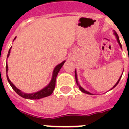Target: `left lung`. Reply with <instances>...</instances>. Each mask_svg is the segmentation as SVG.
I'll return each instance as SVG.
<instances>
[{"mask_svg": "<svg viewBox=\"0 0 129 129\" xmlns=\"http://www.w3.org/2000/svg\"><path fill=\"white\" fill-rule=\"evenodd\" d=\"M113 34H114V35H115V37H116L117 41V43H119V46H120V48H122V45H121V43H120V41H119V37H118V35H117V34L116 32H115V31H114V30H113ZM122 74H123V73H122ZM75 76L76 83H77V86H78V87H79V90H81V92H84V93H86V94H88V95H93V94H92L91 92H88V91H87V90H86L84 89V88H82V87H81V86H80V84H79L78 79H77V71H76V70H75ZM122 75H121V76H120V77H119V79H118V80H117V82H116V84L114 85L113 86V88H111V90H112V89H113V88H115V87L118 84L119 80H120V79H121V77H122Z\"/></svg>", "mask_w": 129, "mask_h": 129, "instance_id": "8db88e82", "label": "left lung"}]
</instances>
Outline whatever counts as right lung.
<instances>
[{
  "label": "right lung",
  "mask_w": 129,
  "mask_h": 129,
  "mask_svg": "<svg viewBox=\"0 0 129 129\" xmlns=\"http://www.w3.org/2000/svg\"><path fill=\"white\" fill-rule=\"evenodd\" d=\"M16 37L14 38V39ZM12 48V47H11ZM11 48L10 49V50L8 52V54H7V58L9 57L10 54V50H11ZM66 62V61H63V62H61V63H59L57 66H56V67L54 68V69L53 70V73H52V79H51L50 83L46 86L45 87H44L43 88H42L41 90H40L39 91L35 92H32V93H25V92H22L21 90H19L18 88H17L16 87L12 84V82L10 81V79H9V77L7 75V72H8V66H7V63L6 65V74H7V81L9 82V84H10V86H12V88H13V90L15 91L18 95H20L21 97H23L25 99H28V100H39V99H41V98H43V97H48V96H50V95L53 92V90H54V88H55V82H56V76L59 73V70L61 68V67L63 66V65L64 64V63Z\"/></svg>",
  "instance_id": "obj_1"
}]
</instances>
